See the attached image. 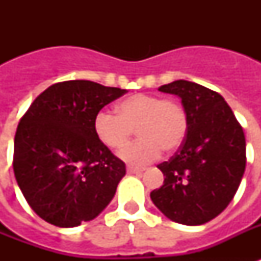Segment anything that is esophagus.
Wrapping results in <instances>:
<instances>
[{
  "mask_svg": "<svg viewBox=\"0 0 261 261\" xmlns=\"http://www.w3.org/2000/svg\"><path fill=\"white\" fill-rule=\"evenodd\" d=\"M143 168H137V167H127V173H142Z\"/></svg>",
  "mask_w": 261,
  "mask_h": 261,
  "instance_id": "esophagus-1",
  "label": "esophagus"
}]
</instances>
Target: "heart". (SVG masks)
Returning <instances> with one entry per match:
<instances>
[{
  "instance_id": "1",
  "label": "heart",
  "mask_w": 261,
  "mask_h": 261,
  "mask_svg": "<svg viewBox=\"0 0 261 261\" xmlns=\"http://www.w3.org/2000/svg\"><path fill=\"white\" fill-rule=\"evenodd\" d=\"M116 115L100 111L93 122L98 141L112 150L122 149L134 134L140 139L120 151L126 163L143 165L177 151L186 142L190 116L177 98L159 94L135 93L123 98L115 107Z\"/></svg>"
}]
</instances>
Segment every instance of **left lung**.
<instances>
[{"label": "left lung", "instance_id": "8db88e82", "mask_svg": "<svg viewBox=\"0 0 261 261\" xmlns=\"http://www.w3.org/2000/svg\"><path fill=\"white\" fill-rule=\"evenodd\" d=\"M159 90L181 98L190 130L182 146L157 165L165 178L150 198L173 222L202 225L221 214L239 190L247 164L243 127L218 92L184 80Z\"/></svg>", "mask_w": 261, "mask_h": 261}]
</instances>
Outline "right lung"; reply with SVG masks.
I'll list each match as a JSON object with an SVG mask.
<instances>
[{
	"label": "right lung",
	"instance_id": "right-lung-1",
	"mask_svg": "<svg viewBox=\"0 0 261 261\" xmlns=\"http://www.w3.org/2000/svg\"><path fill=\"white\" fill-rule=\"evenodd\" d=\"M87 80L57 83L39 94L14 135V177L46 222L74 227L96 218L126 174L122 160L98 141L93 122L126 93Z\"/></svg>",
	"mask_w": 261,
	"mask_h": 261
}]
</instances>
